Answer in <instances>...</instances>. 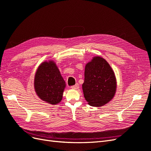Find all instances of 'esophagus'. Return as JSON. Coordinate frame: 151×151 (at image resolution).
<instances>
[{"mask_svg": "<svg viewBox=\"0 0 151 151\" xmlns=\"http://www.w3.org/2000/svg\"><path fill=\"white\" fill-rule=\"evenodd\" d=\"M79 88V84H76L75 85L71 86V88H72V89H78Z\"/></svg>", "mask_w": 151, "mask_h": 151, "instance_id": "esophagus-1", "label": "esophagus"}]
</instances>
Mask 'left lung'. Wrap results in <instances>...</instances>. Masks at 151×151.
<instances>
[{"label":"left lung","instance_id":"obj_1","mask_svg":"<svg viewBox=\"0 0 151 151\" xmlns=\"http://www.w3.org/2000/svg\"><path fill=\"white\" fill-rule=\"evenodd\" d=\"M116 78L109 63L104 58L95 57L85 67L83 90L86 100L93 106H102L115 94Z\"/></svg>","mask_w":151,"mask_h":151}]
</instances>
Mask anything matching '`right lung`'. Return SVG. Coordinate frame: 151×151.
Listing matches in <instances>:
<instances>
[{
  "label": "right lung",
  "mask_w": 151,
  "mask_h": 151,
  "mask_svg": "<svg viewBox=\"0 0 151 151\" xmlns=\"http://www.w3.org/2000/svg\"><path fill=\"white\" fill-rule=\"evenodd\" d=\"M35 89L40 98L52 104L61 101L65 83L53 61L45 62L36 72Z\"/></svg>",
  "instance_id": "add662e5"
}]
</instances>
